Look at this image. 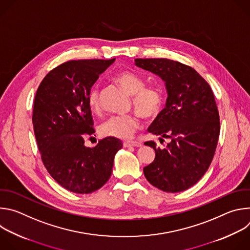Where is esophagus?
Instances as JSON below:
<instances>
[{
    "mask_svg": "<svg viewBox=\"0 0 250 250\" xmlns=\"http://www.w3.org/2000/svg\"><path fill=\"white\" fill-rule=\"evenodd\" d=\"M142 145L138 141H125L124 142V146L125 147H140Z\"/></svg>",
    "mask_w": 250,
    "mask_h": 250,
    "instance_id": "1",
    "label": "esophagus"
}]
</instances>
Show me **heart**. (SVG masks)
<instances>
[{
	"instance_id": "1",
	"label": "heart",
	"mask_w": 250,
	"mask_h": 250,
	"mask_svg": "<svg viewBox=\"0 0 250 250\" xmlns=\"http://www.w3.org/2000/svg\"><path fill=\"white\" fill-rule=\"evenodd\" d=\"M115 81L132 96V105L137 113L111 117L101 125L100 132L104 136L127 139L133 135L140 125L139 115L146 120H153L160 115L164 104V95L157 86H145L144 78L131 71H123L115 77ZM87 101L92 113L101 112L100 91L97 86L90 89Z\"/></svg>"
}]
</instances>
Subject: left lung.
Listing matches in <instances>:
<instances>
[{"instance_id":"8db88e82","label":"left lung","mask_w":250,"mask_h":250,"mask_svg":"<svg viewBox=\"0 0 250 250\" xmlns=\"http://www.w3.org/2000/svg\"><path fill=\"white\" fill-rule=\"evenodd\" d=\"M134 64L165 82L166 106L148 127L159 139L169 138L163 149L154 141L145 145L155 158L144 168L147 181L168 193L194 186L208 169L215 155L220 116L212 91L195 69L165 58L134 60Z\"/></svg>"}]
</instances>
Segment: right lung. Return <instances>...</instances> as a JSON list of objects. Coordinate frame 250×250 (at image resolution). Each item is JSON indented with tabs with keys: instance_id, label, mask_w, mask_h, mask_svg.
Masks as SVG:
<instances>
[{
	"instance_id": "add662e5",
	"label": "right lung",
	"mask_w": 250,
	"mask_h": 250,
	"mask_svg": "<svg viewBox=\"0 0 250 250\" xmlns=\"http://www.w3.org/2000/svg\"><path fill=\"white\" fill-rule=\"evenodd\" d=\"M114 59L67 61L43 78L34 98L32 124L42 162L66 190L89 194L110 179L116 153L123 147L105 137L95 147L85 138L95 133L88 93Z\"/></svg>"
}]
</instances>
